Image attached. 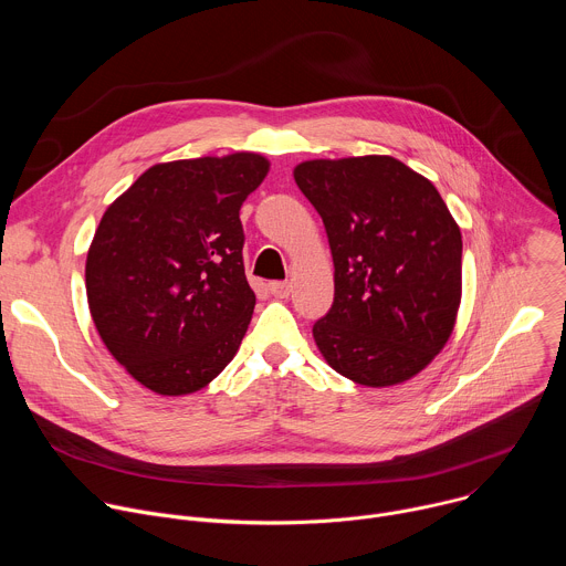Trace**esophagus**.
Returning a JSON list of instances; mask_svg holds the SVG:
<instances>
[{"mask_svg":"<svg viewBox=\"0 0 566 566\" xmlns=\"http://www.w3.org/2000/svg\"><path fill=\"white\" fill-rule=\"evenodd\" d=\"M269 291H271L275 297H289L291 284H289V282H271V284H269Z\"/></svg>","mask_w":566,"mask_h":566,"instance_id":"34e87169","label":"esophagus"}]
</instances>
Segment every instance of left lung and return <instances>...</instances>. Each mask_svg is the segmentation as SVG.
<instances>
[{
  "label": "left lung",
  "mask_w": 566,
  "mask_h": 566,
  "mask_svg": "<svg viewBox=\"0 0 566 566\" xmlns=\"http://www.w3.org/2000/svg\"><path fill=\"white\" fill-rule=\"evenodd\" d=\"M295 184L325 223L334 304L313 325L345 378L387 387L448 343L461 302V230L437 188L391 156L304 160Z\"/></svg>",
  "instance_id": "1"
}]
</instances>
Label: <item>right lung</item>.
Wrapping results in <instances>:
<instances>
[{"label": "right lung", "mask_w": 566, "mask_h": 566, "mask_svg": "<svg viewBox=\"0 0 566 566\" xmlns=\"http://www.w3.org/2000/svg\"><path fill=\"white\" fill-rule=\"evenodd\" d=\"M266 175L253 151L172 160L105 210L87 253L90 311L147 389L192 394L234 358L255 308L239 208Z\"/></svg>", "instance_id": "add662e5"}]
</instances>
